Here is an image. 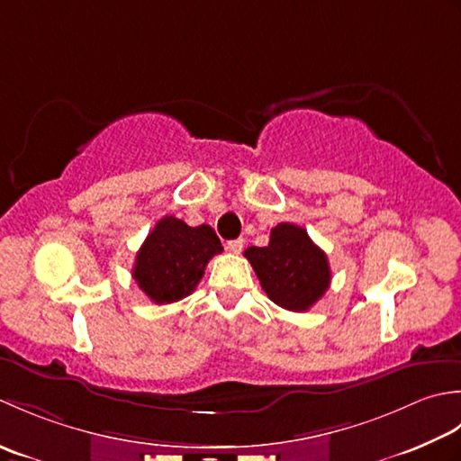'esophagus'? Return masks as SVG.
Here are the masks:
<instances>
[{
	"label": "esophagus",
	"instance_id": "esophagus-1",
	"mask_svg": "<svg viewBox=\"0 0 461 461\" xmlns=\"http://www.w3.org/2000/svg\"><path fill=\"white\" fill-rule=\"evenodd\" d=\"M229 250L234 252V255H239V252L244 249V239H234V240H229Z\"/></svg>",
	"mask_w": 461,
	"mask_h": 461
}]
</instances>
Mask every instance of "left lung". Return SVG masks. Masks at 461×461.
<instances>
[{
  "mask_svg": "<svg viewBox=\"0 0 461 461\" xmlns=\"http://www.w3.org/2000/svg\"><path fill=\"white\" fill-rule=\"evenodd\" d=\"M244 257L272 303L293 312H304L330 286L328 257L296 224H276L267 247H250Z\"/></svg>",
  "mask_w": 461,
  "mask_h": 461,
  "instance_id": "left-lung-1",
  "label": "left lung"
}]
</instances>
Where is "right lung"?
Masks as SVG:
<instances>
[{
	"label": "right lung",
	"instance_id": "add662e5",
	"mask_svg": "<svg viewBox=\"0 0 461 461\" xmlns=\"http://www.w3.org/2000/svg\"><path fill=\"white\" fill-rule=\"evenodd\" d=\"M219 252L222 244L209 224L189 227L167 214L140 244L133 278L155 304H171L193 293Z\"/></svg>",
	"mask_w": 461,
	"mask_h": 461
}]
</instances>
